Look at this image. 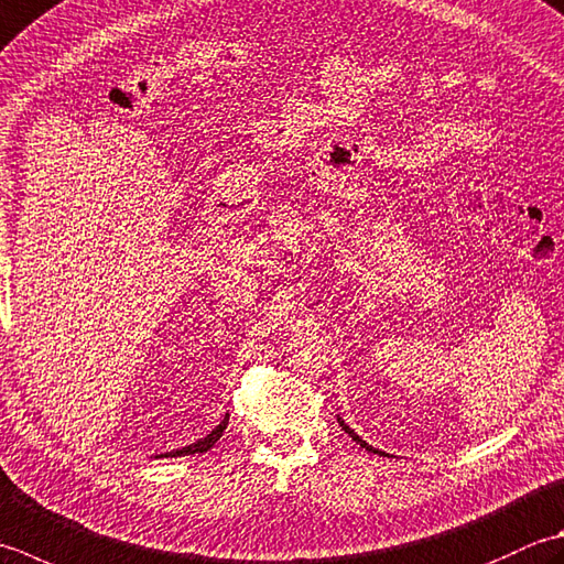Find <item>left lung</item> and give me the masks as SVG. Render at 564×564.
<instances>
[{"label":"left lung","instance_id":"left-lung-1","mask_svg":"<svg viewBox=\"0 0 564 564\" xmlns=\"http://www.w3.org/2000/svg\"><path fill=\"white\" fill-rule=\"evenodd\" d=\"M339 425H341V430H345V433L351 437V440H355V443H359L364 449H369V452H373V455H383V452H379V449H373L369 443H367V440H361L357 433H355V430H351L349 425H345V421H341V417H339Z\"/></svg>","mask_w":564,"mask_h":564}]
</instances>
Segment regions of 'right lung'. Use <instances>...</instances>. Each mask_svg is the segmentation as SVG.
Returning a JSON list of instances; mask_svg holds the SVG:
<instances>
[{
  "instance_id": "obj_1",
  "label": "right lung",
  "mask_w": 564,
  "mask_h": 564,
  "mask_svg": "<svg viewBox=\"0 0 564 564\" xmlns=\"http://www.w3.org/2000/svg\"><path fill=\"white\" fill-rule=\"evenodd\" d=\"M227 423H229V415H225V421L219 423L213 433H209L207 437H203V440H197V443H193V445H187V447H183V449H175V452H169V455H163V457H178V455H195V452H207L209 447H213L219 437H223V433H225V427H227Z\"/></svg>"
}]
</instances>
